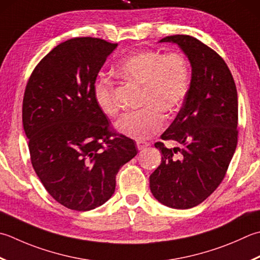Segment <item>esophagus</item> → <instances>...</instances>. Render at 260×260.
Segmentation results:
<instances>
[{
	"label": "esophagus",
	"instance_id": "obj_1",
	"mask_svg": "<svg viewBox=\"0 0 260 260\" xmlns=\"http://www.w3.org/2000/svg\"><path fill=\"white\" fill-rule=\"evenodd\" d=\"M136 145H137V149L139 150H143L145 147H147L150 145L149 142H143V141H137L136 142Z\"/></svg>",
	"mask_w": 260,
	"mask_h": 260
}]
</instances>
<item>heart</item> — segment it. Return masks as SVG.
Instances as JSON below:
<instances>
[{
	"label": "heart",
	"mask_w": 260,
	"mask_h": 260,
	"mask_svg": "<svg viewBox=\"0 0 260 260\" xmlns=\"http://www.w3.org/2000/svg\"><path fill=\"white\" fill-rule=\"evenodd\" d=\"M114 73L127 82L142 86L139 113L127 114L117 121L121 134L143 141L160 132L165 124L162 113L170 115L179 108L187 93L189 68L185 56L177 53L161 55L155 50H140L127 56L116 66ZM95 105L103 114L118 113L113 85L96 81L92 89Z\"/></svg>",
	"instance_id": "1"
}]
</instances>
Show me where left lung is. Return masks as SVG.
Masks as SVG:
<instances>
[{"label": "left lung", "instance_id": "left-lung-1", "mask_svg": "<svg viewBox=\"0 0 260 260\" xmlns=\"http://www.w3.org/2000/svg\"><path fill=\"white\" fill-rule=\"evenodd\" d=\"M191 65V80L175 120L161 139V165L150 176V188L161 204L187 210L201 204L224 178L238 143V93L233 76L220 55L187 35L168 36Z\"/></svg>", "mask_w": 260, "mask_h": 260}]
</instances>
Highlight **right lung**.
<instances>
[{
  "mask_svg": "<svg viewBox=\"0 0 260 260\" xmlns=\"http://www.w3.org/2000/svg\"><path fill=\"white\" fill-rule=\"evenodd\" d=\"M117 44L79 37L53 48L25 86L22 123L30 159L45 189L75 211L113 196L116 175L137 154L135 142L110 129L93 85Z\"/></svg>",
  "mask_w": 260,
  "mask_h": 260,
  "instance_id": "obj_1",
  "label": "right lung"
}]
</instances>
